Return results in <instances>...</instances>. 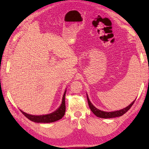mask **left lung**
Returning <instances> with one entry per match:
<instances>
[{
    "mask_svg": "<svg viewBox=\"0 0 149 149\" xmlns=\"http://www.w3.org/2000/svg\"><path fill=\"white\" fill-rule=\"evenodd\" d=\"M87 100H88V105H89L91 111L94 113V115H95L99 117V118H115V117H118V116H122L123 115H124L127 111L129 110V109L131 108L132 106L133 105V104L134 103V101H135V100L133 101L130 105L128 106L127 107H125L124 109H122L119 111H113V112H106V111H100L99 109H98L97 108H96V107L91 103L88 95H87Z\"/></svg>",
    "mask_w": 149,
    "mask_h": 149,
    "instance_id": "1",
    "label": "left lung"
}]
</instances>
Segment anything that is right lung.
<instances>
[{"label": "right lung", "mask_w": 149, "mask_h": 149, "mask_svg": "<svg viewBox=\"0 0 149 149\" xmlns=\"http://www.w3.org/2000/svg\"><path fill=\"white\" fill-rule=\"evenodd\" d=\"M65 94H66V90L65 91V93L63 95L62 103L61 106L59 108L57 109L56 111L53 112L49 115H41V116H35V115H31L29 114L24 113V111L21 112L23 113V115L31 121L37 122V123H50L56 122L57 120H60L63 118L64 116L65 113Z\"/></svg>", "instance_id": "add662e5"}]
</instances>
